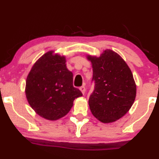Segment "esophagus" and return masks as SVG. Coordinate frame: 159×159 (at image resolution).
<instances>
[{"mask_svg":"<svg viewBox=\"0 0 159 159\" xmlns=\"http://www.w3.org/2000/svg\"><path fill=\"white\" fill-rule=\"evenodd\" d=\"M85 90H86V89H85L84 86H82V87H80V90L81 91V93H83V94L85 93Z\"/></svg>","mask_w":159,"mask_h":159,"instance_id":"1","label":"esophagus"}]
</instances>
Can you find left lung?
<instances>
[{"instance_id":"1","label":"left lung","mask_w":159,"mask_h":159,"mask_svg":"<svg viewBox=\"0 0 159 159\" xmlns=\"http://www.w3.org/2000/svg\"><path fill=\"white\" fill-rule=\"evenodd\" d=\"M87 58L92 63L94 82L89 98L91 112L102 123L116 121L126 114L135 99L132 72L119 54L108 49L99 57Z\"/></svg>"}]
</instances>
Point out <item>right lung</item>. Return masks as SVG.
I'll return each instance as SVG.
<instances>
[{
  "instance_id": "right-lung-1",
  "label": "right lung",
  "mask_w": 159,
  "mask_h": 159,
  "mask_svg": "<svg viewBox=\"0 0 159 159\" xmlns=\"http://www.w3.org/2000/svg\"><path fill=\"white\" fill-rule=\"evenodd\" d=\"M25 93L29 104L39 116L56 120L72 108L75 98L82 96L73 86V74L65 57L47 52L33 66L27 78Z\"/></svg>"
}]
</instances>
